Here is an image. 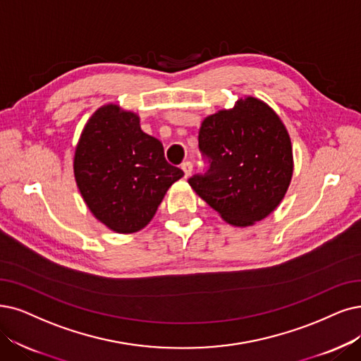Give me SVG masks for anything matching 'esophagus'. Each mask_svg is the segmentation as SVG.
<instances>
[{
    "mask_svg": "<svg viewBox=\"0 0 361 361\" xmlns=\"http://www.w3.org/2000/svg\"><path fill=\"white\" fill-rule=\"evenodd\" d=\"M180 167H182V170L185 173V178H188L191 173H192V163L191 161H183Z\"/></svg>",
    "mask_w": 361,
    "mask_h": 361,
    "instance_id": "1",
    "label": "esophagus"
}]
</instances>
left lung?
<instances>
[{
  "label": "left lung",
  "instance_id": "1",
  "mask_svg": "<svg viewBox=\"0 0 361 361\" xmlns=\"http://www.w3.org/2000/svg\"><path fill=\"white\" fill-rule=\"evenodd\" d=\"M198 148L209 169L188 179L192 190L234 226H250L276 210L293 175L289 133L256 97L201 123Z\"/></svg>",
  "mask_w": 361,
  "mask_h": 361
}]
</instances>
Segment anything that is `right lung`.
<instances>
[{
	"mask_svg": "<svg viewBox=\"0 0 361 361\" xmlns=\"http://www.w3.org/2000/svg\"><path fill=\"white\" fill-rule=\"evenodd\" d=\"M74 175L94 218L115 233L130 234L149 224L183 171L166 161L163 143L142 132L136 114L105 105L84 127Z\"/></svg>",
	"mask_w": 361,
	"mask_h": 361,
	"instance_id": "obj_1",
	"label": "right lung"
}]
</instances>
